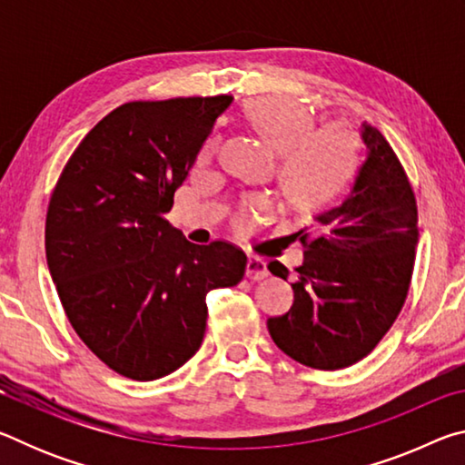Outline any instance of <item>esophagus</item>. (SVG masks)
<instances>
[{"label": "esophagus", "instance_id": "esophagus-1", "mask_svg": "<svg viewBox=\"0 0 465 465\" xmlns=\"http://www.w3.org/2000/svg\"><path fill=\"white\" fill-rule=\"evenodd\" d=\"M269 271H266V262L258 256H248V264H246V277L250 281H262Z\"/></svg>", "mask_w": 465, "mask_h": 465}]
</instances>
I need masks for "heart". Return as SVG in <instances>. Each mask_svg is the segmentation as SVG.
I'll return each instance as SVG.
<instances>
[{
	"label": "heart",
	"mask_w": 465,
	"mask_h": 465,
	"mask_svg": "<svg viewBox=\"0 0 465 465\" xmlns=\"http://www.w3.org/2000/svg\"><path fill=\"white\" fill-rule=\"evenodd\" d=\"M248 127L277 155V186L287 207L299 215H312L341 194L357 166V133L342 123L316 129L310 108L282 96H262L243 106ZM215 152L211 139L201 160ZM272 213L266 196H248L233 213L235 230H248L258 219Z\"/></svg>",
	"instance_id": "heart-1"
}]
</instances>
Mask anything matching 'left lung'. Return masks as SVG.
Wrapping results in <instances>:
<instances>
[{
  "label": "left lung",
  "mask_w": 465,
  "mask_h": 465,
  "mask_svg": "<svg viewBox=\"0 0 465 465\" xmlns=\"http://www.w3.org/2000/svg\"><path fill=\"white\" fill-rule=\"evenodd\" d=\"M365 160L351 193L302 230L293 308L266 326L274 344L313 369H342L375 349L406 302L419 243L416 199L402 163L371 124H361ZM274 277L289 271L269 262Z\"/></svg>",
  "instance_id": "obj_1"
}]
</instances>
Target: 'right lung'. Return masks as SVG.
<instances>
[{
    "instance_id": "obj_1",
    "label": "right lung",
    "mask_w": 465,
    "mask_h": 465,
    "mask_svg": "<svg viewBox=\"0 0 465 465\" xmlns=\"http://www.w3.org/2000/svg\"><path fill=\"white\" fill-rule=\"evenodd\" d=\"M232 96L127 102L82 139L46 211V264L77 336L113 371L152 381L203 342L207 293L248 258L196 246L166 219Z\"/></svg>"
}]
</instances>
